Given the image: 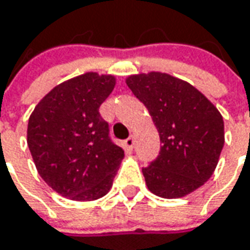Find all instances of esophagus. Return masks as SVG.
Wrapping results in <instances>:
<instances>
[{"label": "esophagus", "mask_w": 250, "mask_h": 250, "mask_svg": "<svg viewBox=\"0 0 250 250\" xmlns=\"http://www.w3.org/2000/svg\"><path fill=\"white\" fill-rule=\"evenodd\" d=\"M125 146L127 148V149H133V146H134V138H133V135L131 137H128L127 140L125 141Z\"/></svg>", "instance_id": "1"}]
</instances>
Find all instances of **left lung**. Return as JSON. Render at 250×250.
I'll return each mask as SVG.
<instances>
[{"mask_svg":"<svg viewBox=\"0 0 250 250\" xmlns=\"http://www.w3.org/2000/svg\"><path fill=\"white\" fill-rule=\"evenodd\" d=\"M125 84L146 106L159 133V156L142 168L152 194L183 198L214 173L224 146L217 108L192 84L162 72L131 74Z\"/></svg>","mask_w":250,"mask_h":250,"instance_id":"left-lung-1","label":"left lung"}]
</instances>
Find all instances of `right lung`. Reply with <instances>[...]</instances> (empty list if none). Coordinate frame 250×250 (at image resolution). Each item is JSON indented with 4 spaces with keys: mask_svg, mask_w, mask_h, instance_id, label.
<instances>
[{
    "mask_svg": "<svg viewBox=\"0 0 250 250\" xmlns=\"http://www.w3.org/2000/svg\"><path fill=\"white\" fill-rule=\"evenodd\" d=\"M115 85L112 74H80L54 87L29 117L27 145L39 174L72 201L105 196L125 158L99 115Z\"/></svg>",
    "mask_w": 250,
    "mask_h": 250,
    "instance_id": "right-lung-1",
    "label": "right lung"
}]
</instances>
